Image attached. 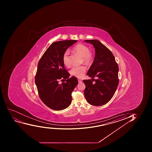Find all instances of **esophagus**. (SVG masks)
I'll list each match as a JSON object with an SVG mask.
<instances>
[{"instance_id": "esophagus-1", "label": "esophagus", "mask_w": 152, "mask_h": 152, "mask_svg": "<svg viewBox=\"0 0 152 152\" xmlns=\"http://www.w3.org/2000/svg\"><path fill=\"white\" fill-rule=\"evenodd\" d=\"M78 81L79 83H82V80H81L80 79H78Z\"/></svg>"}]
</instances>
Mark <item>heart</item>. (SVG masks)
I'll return each instance as SVG.
<instances>
[{"label": "heart", "instance_id": "b5f03b06", "mask_svg": "<svg viewBox=\"0 0 152 152\" xmlns=\"http://www.w3.org/2000/svg\"><path fill=\"white\" fill-rule=\"evenodd\" d=\"M73 51L81 56L83 62L86 64H90L93 61V54L91 52L90 48L87 45L82 44H78L73 48ZM69 55V51L66 50L62 56L63 64L67 67L70 65ZM86 71V67L85 66H75L72 68L70 73L73 76L81 78L84 75Z\"/></svg>", "mask_w": 152, "mask_h": 152}]
</instances>
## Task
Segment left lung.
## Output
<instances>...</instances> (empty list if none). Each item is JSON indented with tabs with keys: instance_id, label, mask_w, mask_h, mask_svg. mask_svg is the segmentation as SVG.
Returning a JSON list of instances; mask_svg holds the SVG:
<instances>
[{
	"instance_id": "left-lung-1",
	"label": "left lung",
	"mask_w": 152,
	"mask_h": 152,
	"mask_svg": "<svg viewBox=\"0 0 152 152\" xmlns=\"http://www.w3.org/2000/svg\"><path fill=\"white\" fill-rule=\"evenodd\" d=\"M95 48V56L93 62L87 72V75L98 77L95 83L89 80H83L86 88L84 95L91 105L101 106L107 104L113 96L118 85V66L114 56L108 48L96 39L85 40Z\"/></svg>"
}]
</instances>
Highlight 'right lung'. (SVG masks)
<instances>
[{
    "instance_id": "add662e5",
    "label": "right lung",
    "mask_w": 152,
    "mask_h": 152,
    "mask_svg": "<svg viewBox=\"0 0 152 152\" xmlns=\"http://www.w3.org/2000/svg\"><path fill=\"white\" fill-rule=\"evenodd\" d=\"M77 40H66L53 42L45 52L38 64L35 83L41 100L47 107L61 110L69 107L72 102L71 94L78 83L65 68L62 56L65 51ZM64 79L61 84L58 81ZM67 80H66V79Z\"/></svg>"
}]
</instances>
